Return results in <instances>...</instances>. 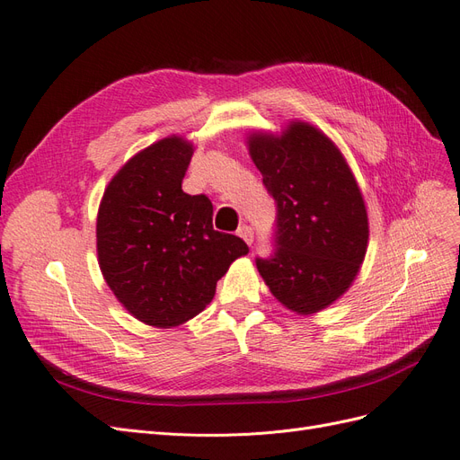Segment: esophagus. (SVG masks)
I'll return each mask as SVG.
<instances>
[{"instance_id": "34e87169", "label": "esophagus", "mask_w": 460, "mask_h": 460, "mask_svg": "<svg viewBox=\"0 0 460 460\" xmlns=\"http://www.w3.org/2000/svg\"><path fill=\"white\" fill-rule=\"evenodd\" d=\"M238 234H240V238H243L245 240V243H249L252 245L253 243V240H255V232H253V228L252 226H242L240 230H238Z\"/></svg>"}]
</instances>
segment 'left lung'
I'll use <instances>...</instances> for the list:
<instances>
[{
	"label": "left lung",
	"instance_id": "left-lung-1",
	"mask_svg": "<svg viewBox=\"0 0 460 460\" xmlns=\"http://www.w3.org/2000/svg\"><path fill=\"white\" fill-rule=\"evenodd\" d=\"M249 153L276 203L274 252L257 257V269L284 307L313 314L343 296L363 264V196L340 149L307 122L280 137L253 134Z\"/></svg>",
	"mask_w": 460,
	"mask_h": 460
}]
</instances>
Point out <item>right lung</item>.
Here are the masks:
<instances>
[{
    "mask_svg": "<svg viewBox=\"0 0 460 460\" xmlns=\"http://www.w3.org/2000/svg\"><path fill=\"white\" fill-rule=\"evenodd\" d=\"M193 149L172 136L134 155L97 213V257L124 309L157 328L199 314L247 243L213 228V203L182 190Z\"/></svg>",
    "mask_w": 460,
    "mask_h": 460,
    "instance_id": "right-lung-1",
    "label": "right lung"
}]
</instances>
